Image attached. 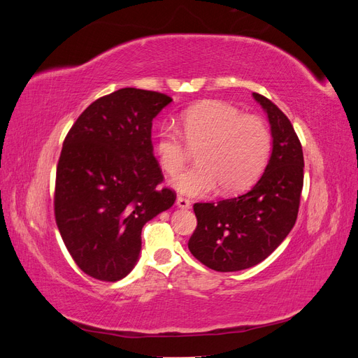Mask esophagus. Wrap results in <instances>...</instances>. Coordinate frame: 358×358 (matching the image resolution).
<instances>
[{
    "label": "esophagus",
    "mask_w": 358,
    "mask_h": 358,
    "mask_svg": "<svg viewBox=\"0 0 358 358\" xmlns=\"http://www.w3.org/2000/svg\"><path fill=\"white\" fill-rule=\"evenodd\" d=\"M176 204H178V208H180V209H189L191 208V201L188 199H183V197H178Z\"/></svg>",
    "instance_id": "1"
}]
</instances>
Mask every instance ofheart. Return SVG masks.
Listing matches in <instances>:
<instances>
[{
  "label": "heart",
  "mask_w": 358,
  "mask_h": 358,
  "mask_svg": "<svg viewBox=\"0 0 358 358\" xmlns=\"http://www.w3.org/2000/svg\"><path fill=\"white\" fill-rule=\"evenodd\" d=\"M179 132L161 125L155 152L161 167L176 176L189 159V148L199 149V166L173 179V187L185 196L239 192L262 175L272 152V134L264 119L242 113L236 106L209 100L191 106L179 117Z\"/></svg>",
  "instance_id": "1"
}]
</instances>
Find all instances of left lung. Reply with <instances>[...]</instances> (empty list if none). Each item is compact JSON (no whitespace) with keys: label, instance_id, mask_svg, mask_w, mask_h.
Here are the masks:
<instances>
[{"label":"left lung","instance_id":"1","mask_svg":"<svg viewBox=\"0 0 358 358\" xmlns=\"http://www.w3.org/2000/svg\"><path fill=\"white\" fill-rule=\"evenodd\" d=\"M272 128L273 150L263 176L245 194L216 203H196L197 227L188 248L216 272H237L262 263L296 224L303 189V150L289 119L254 92Z\"/></svg>","mask_w":358,"mask_h":358}]
</instances>
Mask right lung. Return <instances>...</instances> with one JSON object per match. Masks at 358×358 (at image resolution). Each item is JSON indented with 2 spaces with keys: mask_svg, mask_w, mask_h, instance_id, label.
Here are the masks:
<instances>
[{
  "mask_svg": "<svg viewBox=\"0 0 358 358\" xmlns=\"http://www.w3.org/2000/svg\"><path fill=\"white\" fill-rule=\"evenodd\" d=\"M171 96L122 88L95 100L64 140L57 166L55 221L83 273L116 282L131 272L143 225L171 208L176 192L161 187L152 119Z\"/></svg>",
  "mask_w": 358,
  "mask_h": 358,
  "instance_id": "1",
  "label": "right lung"
}]
</instances>
